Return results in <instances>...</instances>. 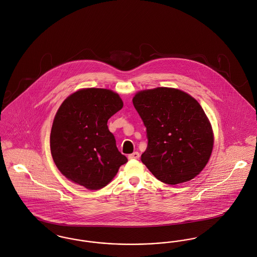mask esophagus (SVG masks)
Returning <instances> with one entry per match:
<instances>
[{"label":"esophagus","mask_w":257,"mask_h":257,"mask_svg":"<svg viewBox=\"0 0 257 257\" xmlns=\"http://www.w3.org/2000/svg\"><path fill=\"white\" fill-rule=\"evenodd\" d=\"M128 158H129V159H139V158H140V153L135 151V152L129 154V155H128Z\"/></svg>","instance_id":"34e87169"}]
</instances>
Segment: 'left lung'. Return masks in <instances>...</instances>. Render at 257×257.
I'll use <instances>...</instances> for the list:
<instances>
[{"mask_svg": "<svg viewBox=\"0 0 257 257\" xmlns=\"http://www.w3.org/2000/svg\"><path fill=\"white\" fill-rule=\"evenodd\" d=\"M133 105L149 141L141 160L152 175L172 185L195 178L213 147L211 123L200 104L183 91L157 87L138 92Z\"/></svg>", "mask_w": 257, "mask_h": 257, "instance_id": "left-lung-1", "label": "left lung"}]
</instances>
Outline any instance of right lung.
Segmentation results:
<instances>
[{
	"instance_id": "add662e5",
	"label": "right lung",
	"mask_w": 257,
	"mask_h": 257,
	"mask_svg": "<svg viewBox=\"0 0 257 257\" xmlns=\"http://www.w3.org/2000/svg\"><path fill=\"white\" fill-rule=\"evenodd\" d=\"M122 106L118 94L103 88L80 89L62 103L51 128L50 151L67 179L97 190L128 161L107 128V120Z\"/></svg>"
}]
</instances>
